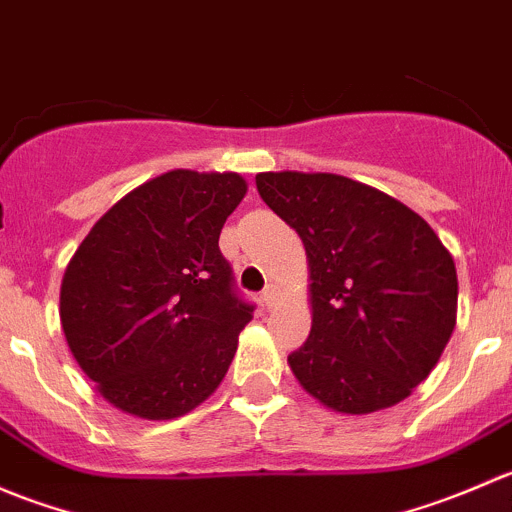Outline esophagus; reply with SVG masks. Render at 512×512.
Here are the masks:
<instances>
[{"instance_id": "34e87169", "label": "esophagus", "mask_w": 512, "mask_h": 512, "mask_svg": "<svg viewBox=\"0 0 512 512\" xmlns=\"http://www.w3.org/2000/svg\"><path fill=\"white\" fill-rule=\"evenodd\" d=\"M262 304H265V307H272V304H275V289L265 287V292H262Z\"/></svg>"}]
</instances>
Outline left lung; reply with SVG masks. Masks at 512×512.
Wrapping results in <instances>:
<instances>
[{"label": "left lung", "mask_w": 512, "mask_h": 512, "mask_svg": "<svg viewBox=\"0 0 512 512\" xmlns=\"http://www.w3.org/2000/svg\"><path fill=\"white\" fill-rule=\"evenodd\" d=\"M260 198L307 250L312 332L287 356L339 414L399 404L441 359L458 307L451 252L391 195L334 173H260Z\"/></svg>", "instance_id": "obj_1"}]
</instances>
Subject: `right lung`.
I'll return each instance as SVG.
<instances>
[{"label":"right lung","instance_id":"obj_1","mask_svg":"<svg viewBox=\"0 0 512 512\" xmlns=\"http://www.w3.org/2000/svg\"><path fill=\"white\" fill-rule=\"evenodd\" d=\"M245 193L237 173L168 170L118 200L71 257L61 327L116 409L168 421L225 379L255 309L218 247Z\"/></svg>","mask_w":512,"mask_h":512}]
</instances>
